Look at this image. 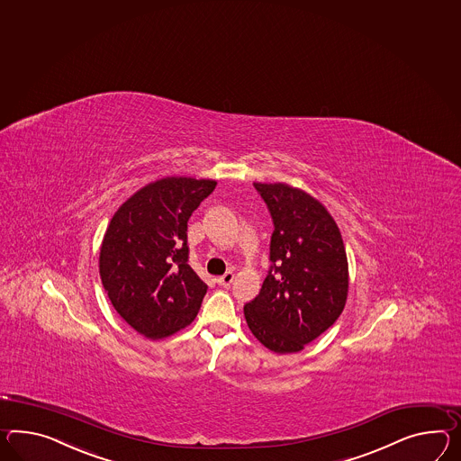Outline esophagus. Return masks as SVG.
Listing matches in <instances>:
<instances>
[{
    "label": "esophagus",
    "mask_w": 461,
    "mask_h": 461,
    "mask_svg": "<svg viewBox=\"0 0 461 461\" xmlns=\"http://www.w3.org/2000/svg\"><path fill=\"white\" fill-rule=\"evenodd\" d=\"M233 280H235V273L233 271H226L225 275L223 276H218L216 278V283L220 285V286H230L231 283H233Z\"/></svg>",
    "instance_id": "34e87169"
}]
</instances>
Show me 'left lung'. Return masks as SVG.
Returning <instances> with one entry per match:
<instances>
[{
  "label": "left lung",
  "mask_w": 461,
  "mask_h": 461,
  "mask_svg": "<svg viewBox=\"0 0 461 461\" xmlns=\"http://www.w3.org/2000/svg\"><path fill=\"white\" fill-rule=\"evenodd\" d=\"M271 214L270 270L245 304L248 328L275 353H294L338 320L348 261L335 220L313 196L283 183H253Z\"/></svg>",
  "instance_id": "8db88e82"
}]
</instances>
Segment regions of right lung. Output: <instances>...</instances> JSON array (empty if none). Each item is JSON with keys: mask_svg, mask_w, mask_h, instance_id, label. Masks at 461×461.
Masks as SVG:
<instances>
[{"mask_svg": "<svg viewBox=\"0 0 461 461\" xmlns=\"http://www.w3.org/2000/svg\"><path fill=\"white\" fill-rule=\"evenodd\" d=\"M216 181L171 176L135 193L114 213L100 276L114 310L138 333L169 337L200 312L206 283L188 265V220Z\"/></svg>", "mask_w": 461, "mask_h": 461, "instance_id": "1", "label": "right lung"}]
</instances>
